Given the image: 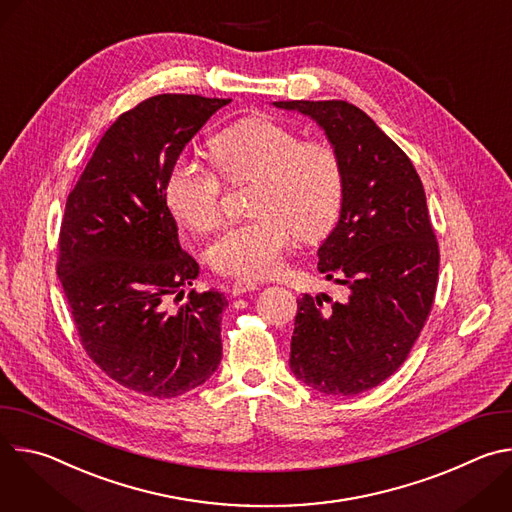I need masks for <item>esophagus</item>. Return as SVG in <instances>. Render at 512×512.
I'll return each mask as SVG.
<instances>
[{"instance_id":"esophagus-1","label":"esophagus","mask_w":512,"mask_h":512,"mask_svg":"<svg viewBox=\"0 0 512 512\" xmlns=\"http://www.w3.org/2000/svg\"><path fill=\"white\" fill-rule=\"evenodd\" d=\"M259 289V283L255 281H249V279H237L233 283V296H243V294H249V291H257Z\"/></svg>"}]
</instances>
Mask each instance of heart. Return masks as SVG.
Returning <instances> with one entry per match:
<instances>
[{
    "label": "heart",
    "mask_w": 512,
    "mask_h": 512,
    "mask_svg": "<svg viewBox=\"0 0 512 512\" xmlns=\"http://www.w3.org/2000/svg\"><path fill=\"white\" fill-rule=\"evenodd\" d=\"M216 174L227 184L251 182L249 223L229 227L206 249L208 265L225 275H273L294 235L318 241L338 221L344 194L342 164L328 141L308 139L267 117L243 119L208 143ZM164 200L176 221L206 233L221 221L218 178L186 160L164 182Z\"/></svg>",
    "instance_id": "obj_1"
}]
</instances>
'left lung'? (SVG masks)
I'll return each instance as SVG.
<instances>
[{"instance_id":"left-lung-1","label":"left lung","mask_w":512,"mask_h":512,"mask_svg":"<svg viewBox=\"0 0 512 512\" xmlns=\"http://www.w3.org/2000/svg\"><path fill=\"white\" fill-rule=\"evenodd\" d=\"M324 131L338 152L344 194L318 249V271L346 298L298 300L289 369L324 395H358L405 362L433 304L440 251L423 184L399 145L346 101H277ZM326 298V296H324Z\"/></svg>"}]
</instances>
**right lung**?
<instances>
[{
    "instance_id": "right-lung-1",
    "label": "right lung",
    "mask_w": 512,
    "mask_h": 512,
    "mask_svg": "<svg viewBox=\"0 0 512 512\" xmlns=\"http://www.w3.org/2000/svg\"><path fill=\"white\" fill-rule=\"evenodd\" d=\"M231 99L156 95L101 137L66 200L56 273L87 354L115 383L172 399L206 383L223 358L221 291H190L164 182L186 143Z\"/></svg>"
}]
</instances>
